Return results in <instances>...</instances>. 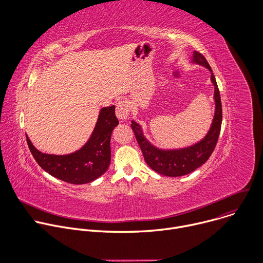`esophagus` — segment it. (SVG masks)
Wrapping results in <instances>:
<instances>
[{"label":"esophagus","instance_id":"34e87169","mask_svg":"<svg viewBox=\"0 0 263 263\" xmlns=\"http://www.w3.org/2000/svg\"><path fill=\"white\" fill-rule=\"evenodd\" d=\"M116 114H117L118 119L121 120V121H126L129 118L130 108H129L128 104L125 101H119L117 103Z\"/></svg>","mask_w":263,"mask_h":263}]
</instances>
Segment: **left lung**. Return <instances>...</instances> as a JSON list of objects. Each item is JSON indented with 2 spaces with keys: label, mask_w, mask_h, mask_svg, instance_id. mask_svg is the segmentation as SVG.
Instances as JSON below:
<instances>
[{
  "label": "left lung",
  "mask_w": 263,
  "mask_h": 263,
  "mask_svg": "<svg viewBox=\"0 0 263 263\" xmlns=\"http://www.w3.org/2000/svg\"><path fill=\"white\" fill-rule=\"evenodd\" d=\"M193 62L203 65L211 72V82L214 86L215 111L211 127L206 136L199 142L183 148L162 149L156 147L143 135L141 126L132 121L131 128L135 134L136 140L140 146L142 155L146 164L153 171L167 177H180L191 174L201 165H203L211 156L216 145L221 127V102L219 90L215 81L212 69L206 58L199 52L195 51Z\"/></svg>",
  "instance_id": "obj_1"
}]
</instances>
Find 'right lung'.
<instances>
[{
  "mask_svg": "<svg viewBox=\"0 0 263 263\" xmlns=\"http://www.w3.org/2000/svg\"><path fill=\"white\" fill-rule=\"evenodd\" d=\"M119 125L116 107L102 108L96 127L87 142L78 151L67 155L45 154L27 137L28 146L39 165L51 176L71 184H86L102 176L110 164V138Z\"/></svg>",
  "mask_w": 263,
  "mask_h": 263,
  "instance_id": "1",
  "label": "right lung"
}]
</instances>
